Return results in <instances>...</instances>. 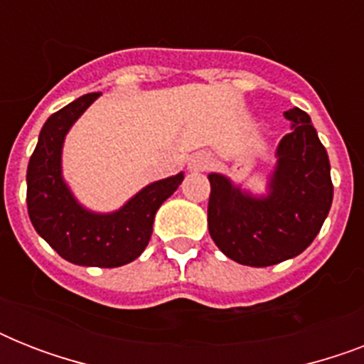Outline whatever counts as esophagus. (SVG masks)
Here are the masks:
<instances>
[{
	"instance_id": "esophagus-1",
	"label": "esophagus",
	"mask_w": 364,
	"mask_h": 364,
	"mask_svg": "<svg viewBox=\"0 0 364 364\" xmlns=\"http://www.w3.org/2000/svg\"><path fill=\"white\" fill-rule=\"evenodd\" d=\"M213 166V159L208 153H196L188 160V170L191 171H205Z\"/></svg>"
}]
</instances>
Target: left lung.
<instances>
[{
	"mask_svg": "<svg viewBox=\"0 0 364 364\" xmlns=\"http://www.w3.org/2000/svg\"><path fill=\"white\" fill-rule=\"evenodd\" d=\"M291 132L277 145L276 168L262 196L243 191L227 176L210 173L208 228L215 245L240 264H279L304 251L333 204L328 154L308 113H283Z\"/></svg>",
	"mask_w": 364,
	"mask_h": 364,
	"instance_id": "obj_1",
	"label": "left lung"
}]
</instances>
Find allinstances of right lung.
<instances>
[{"mask_svg":"<svg viewBox=\"0 0 364 364\" xmlns=\"http://www.w3.org/2000/svg\"><path fill=\"white\" fill-rule=\"evenodd\" d=\"M98 96L85 94L43 124L26 173V202L36 232L62 259L79 266L117 268L136 260L147 247L156 211L185 176L181 171L151 183L111 213H96L79 204L62 176V147L71 126Z\"/></svg>","mask_w":364,"mask_h":364,"instance_id":"add662e5","label":"right lung"}]
</instances>
